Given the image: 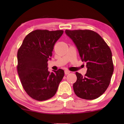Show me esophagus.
Segmentation results:
<instances>
[{
  "label": "esophagus",
  "mask_w": 124,
  "mask_h": 124,
  "mask_svg": "<svg viewBox=\"0 0 124 124\" xmlns=\"http://www.w3.org/2000/svg\"><path fill=\"white\" fill-rule=\"evenodd\" d=\"M64 72H65V74H66V75H67V74L70 73V71L67 70V69H65V70H64Z\"/></svg>",
  "instance_id": "obj_1"
}]
</instances>
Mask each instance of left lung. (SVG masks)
<instances>
[{"label": "left lung", "instance_id": "1", "mask_svg": "<svg viewBox=\"0 0 124 124\" xmlns=\"http://www.w3.org/2000/svg\"><path fill=\"white\" fill-rule=\"evenodd\" d=\"M65 33L76 45L87 68L85 76L76 73L74 93L82 99H96L106 91L111 82L114 69L111 49L101 35L93 30H66Z\"/></svg>", "mask_w": 124, "mask_h": 124}]
</instances>
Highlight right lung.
<instances>
[{"instance_id":"add662e5","label":"right lung","mask_w":124,"mask_h":124,"mask_svg":"<svg viewBox=\"0 0 124 124\" xmlns=\"http://www.w3.org/2000/svg\"><path fill=\"white\" fill-rule=\"evenodd\" d=\"M63 32L34 30L25 37L18 50L17 69L22 86L28 95L37 101L53 97L64 76L62 69L50 73L47 67L54 45Z\"/></svg>"}]
</instances>
